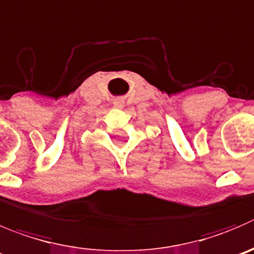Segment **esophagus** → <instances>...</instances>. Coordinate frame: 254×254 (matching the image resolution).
Wrapping results in <instances>:
<instances>
[{"label":"esophagus","mask_w":254,"mask_h":254,"mask_svg":"<svg viewBox=\"0 0 254 254\" xmlns=\"http://www.w3.org/2000/svg\"><path fill=\"white\" fill-rule=\"evenodd\" d=\"M113 105H115L116 107H122V102H121V101H115V102H113Z\"/></svg>","instance_id":"1"}]
</instances>
